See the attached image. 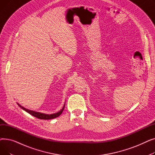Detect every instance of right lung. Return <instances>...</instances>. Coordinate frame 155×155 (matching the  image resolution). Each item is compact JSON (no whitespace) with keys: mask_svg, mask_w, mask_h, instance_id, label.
I'll return each instance as SVG.
<instances>
[{"mask_svg":"<svg viewBox=\"0 0 155 155\" xmlns=\"http://www.w3.org/2000/svg\"><path fill=\"white\" fill-rule=\"evenodd\" d=\"M18 105H19V106L22 109H23L24 110L26 111L27 112H28L29 114H30L31 115L35 116V117H37L38 119H54L57 117H58L59 116H60L62 112L64 110V105L63 107L62 108V109L59 111L57 113H55V114H43V113H41V112H35V111H33V110H29V109H27L26 108H24V107H22L21 105L20 104H19L18 103Z\"/></svg>","mask_w":155,"mask_h":155,"instance_id":"right-lung-1","label":"right lung"}]
</instances>
